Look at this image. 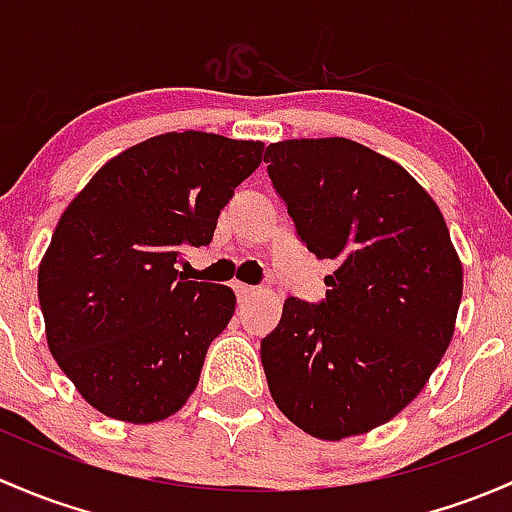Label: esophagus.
Masks as SVG:
<instances>
[{
	"mask_svg": "<svg viewBox=\"0 0 512 512\" xmlns=\"http://www.w3.org/2000/svg\"><path fill=\"white\" fill-rule=\"evenodd\" d=\"M234 291H236V298H239V300H249L251 295H256V288L246 286V283H236Z\"/></svg>",
	"mask_w": 512,
	"mask_h": 512,
	"instance_id": "34e87169",
	"label": "esophagus"
}]
</instances>
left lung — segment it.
Here are the masks:
<instances>
[{"label":"left lung","mask_w":512,"mask_h":512,"mask_svg":"<svg viewBox=\"0 0 512 512\" xmlns=\"http://www.w3.org/2000/svg\"><path fill=\"white\" fill-rule=\"evenodd\" d=\"M298 239L335 261L325 298H286L261 340L273 402L315 439L387 424L444 357L463 271L434 199L397 162L345 138L266 147Z\"/></svg>","instance_id":"1"}]
</instances>
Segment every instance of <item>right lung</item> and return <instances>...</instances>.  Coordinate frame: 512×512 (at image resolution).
Here are the masks:
<instances>
[{"instance_id":"1","label":"right lung","mask_w":512,"mask_h":512,"mask_svg":"<svg viewBox=\"0 0 512 512\" xmlns=\"http://www.w3.org/2000/svg\"><path fill=\"white\" fill-rule=\"evenodd\" d=\"M261 157L254 140L157 135L100 167L68 204L39 266V305L51 355L98 412L150 424L194 392L236 295L175 266L187 246L212 241Z\"/></svg>"}]
</instances>
